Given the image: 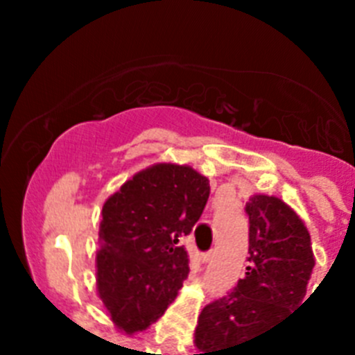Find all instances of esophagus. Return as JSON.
Masks as SVG:
<instances>
[{
  "label": "esophagus",
  "mask_w": 355,
  "mask_h": 355,
  "mask_svg": "<svg viewBox=\"0 0 355 355\" xmlns=\"http://www.w3.org/2000/svg\"><path fill=\"white\" fill-rule=\"evenodd\" d=\"M215 252H216L215 249H213V250H208V252L202 254V259H205V261H211V259L215 258Z\"/></svg>",
  "instance_id": "esophagus-1"
}]
</instances>
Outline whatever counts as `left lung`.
<instances>
[{"label":"left lung","instance_id":"8db88e82","mask_svg":"<svg viewBox=\"0 0 355 355\" xmlns=\"http://www.w3.org/2000/svg\"><path fill=\"white\" fill-rule=\"evenodd\" d=\"M249 216V266L245 277L199 315L196 347L200 354L231 355L274 329L306 297L315 256L299 215L277 197L254 196Z\"/></svg>","mask_w":355,"mask_h":355}]
</instances>
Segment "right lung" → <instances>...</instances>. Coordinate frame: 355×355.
Wrapping results in <instances>:
<instances>
[{"instance_id":"add662e5","label":"right lung","mask_w":355,"mask_h":355,"mask_svg":"<svg viewBox=\"0 0 355 355\" xmlns=\"http://www.w3.org/2000/svg\"><path fill=\"white\" fill-rule=\"evenodd\" d=\"M209 181L187 165L159 163L133 175L103 206L97 290L114 324L144 331L188 277L187 234L202 215Z\"/></svg>"}]
</instances>
